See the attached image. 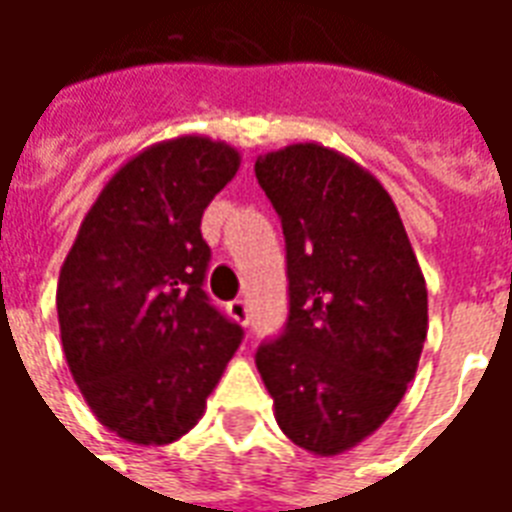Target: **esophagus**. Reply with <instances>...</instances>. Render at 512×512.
Wrapping results in <instances>:
<instances>
[{
	"instance_id": "1",
	"label": "esophagus",
	"mask_w": 512,
	"mask_h": 512,
	"mask_svg": "<svg viewBox=\"0 0 512 512\" xmlns=\"http://www.w3.org/2000/svg\"><path fill=\"white\" fill-rule=\"evenodd\" d=\"M227 312H230V318L235 323H241V326H249V304L241 299H235L227 304Z\"/></svg>"
}]
</instances>
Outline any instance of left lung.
Wrapping results in <instances>:
<instances>
[{"instance_id":"8db88e82","label":"left lung","mask_w":512,"mask_h":512,"mask_svg":"<svg viewBox=\"0 0 512 512\" xmlns=\"http://www.w3.org/2000/svg\"><path fill=\"white\" fill-rule=\"evenodd\" d=\"M282 219L290 315L257 348L282 433L312 455L373 436L417 376L428 288L389 191L354 158L318 142L255 161Z\"/></svg>"}]
</instances>
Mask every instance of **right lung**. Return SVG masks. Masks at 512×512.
I'll list each match as a JSON object with an SVG mask.
<instances>
[{
    "mask_svg": "<svg viewBox=\"0 0 512 512\" xmlns=\"http://www.w3.org/2000/svg\"><path fill=\"white\" fill-rule=\"evenodd\" d=\"M241 153L183 134L139 150L84 213L60 268L65 362L104 428L172 444L205 414L244 329L202 290L211 249L200 222Z\"/></svg>",
    "mask_w": 512,
    "mask_h": 512,
    "instance_id": "add662e5",
    "label": "right lung"
}]
</instances>
